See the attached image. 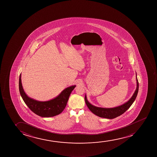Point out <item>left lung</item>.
Masks as SVG:
<instances>
[{
    "label": "left lung",
    "mask_w": 157,
    "mask_h": 157,
    "mask_svg": "<svg viewBox=\"0 0 157 157\" xmlns=\"http://www.w3.org/2000/svg\"><path fill=\"white\" fill-rule=\"evenodd\" d=\"M136 75V81H137L136 90L134 92V94L131 97V98L124 104L113 108H103V107L95 106L89 102L86 94L84 99H85V101H86V106L92 113L99 117L112 119L121 115L132 106V103L134 102L135 99L136 98V97L138 94L139 84H138V79L137 78V74Z\"/></svg>",
    "instance_id": "obj_1"
}]
</instances>
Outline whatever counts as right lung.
Here are the masks:
<instances>
[{"label": "right lung", "instance_id": "obj_1", "mask_svg": "<svg viewBox=\"0 0 157 157\" xmlns=\"http://www.w3.org/2000/svg\"><path fill=\"white\" fill-rule=\"evenodd\" d=\"M19 91L25 104L36 114L41 117H52L60 114L66 106L69 96L76 86L66 88L58 96L50 101H36L28 96L23 90L21 83V74L19 78Z\"/></svg>", "mask_w": 157, "mask_h": 157}]
</instances>
